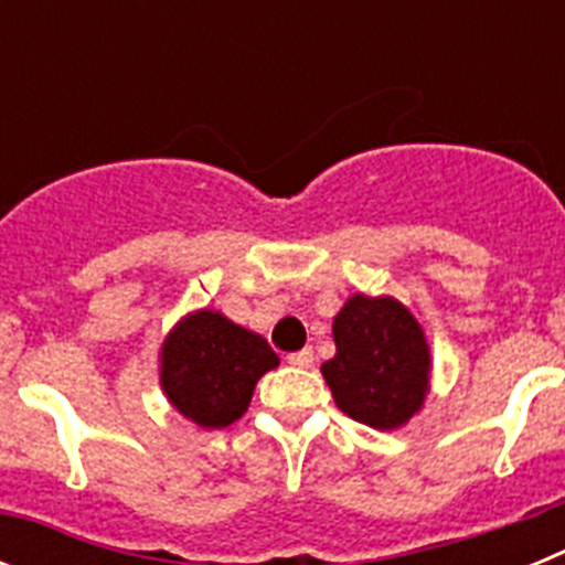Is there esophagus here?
Returning a JSON list of instances; mask_svg holds the SVG:
<instances>
[{
  "label": "esophagus",
  "instance_id": "esophagus-1",
  "mask_svg": "<svg viewBox=\"0 0 565 565\" xmlns=\"http://www.w3.org/2000/svg\"><path fill=\"white\" fill-rule=\"evenodd\" d=\"M288 364H294V367H311L313 351L311 348H302V351H297V353H288Z\"/></svg>",
  "mask_w": 565,
  "mask_h": 565
}]
</instances>
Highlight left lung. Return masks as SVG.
<instances>
[{
	"label": "left lung",
	"mask_w": 565,
	"mask_h": 565,
	"mask_svg": "<svg viewBox=\"0 0 565 565\" xmlns=\"http://www.w3.org/2000/svg\"><path fill=\"white\" fill-rule=\"evenodd\" d=\"M337 356L322 376L339 411L373 430H396L430 391V348L422 326L393 297L353 294L333 319Z\"/></svg>",
	"instance_id": "obj_1"
}]
</instances>
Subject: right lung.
Wrapping results in <instances>:
<instances>
[{"instance_id":"add662e5","label":"right lung","mask_w":565,"mask_h":565,"mask_svg":"<svg viewBox=\"0 0 565 565\" xmlns=\"http://www.w3.org/2000/svg\"><path fill=\"white\" fill-rule=\"evenodd\" d=\"M279 364L259 333L221 311H194L169 331L161 348V387L178 413L221 430L248 411L254 384Z\"/></svg>"}]
</instances>
